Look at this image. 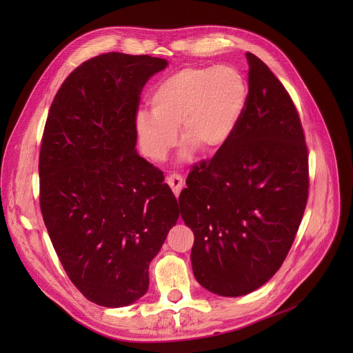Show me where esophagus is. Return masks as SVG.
<instances>
[{"mask_svg": "<svg viewBox=\"0 0 353 353\" xmlns=\"http://www.w3.org/2000/svg\"><path fill=\"white\" fill-rule=\"evenodd\" d=\"M165 181H167V184H169V186L172 188L173 193H174L176 196H179L180 190L183 189V184H184V180H183V177H181L180 174H176V173H173V174H170V176H167Z\"/></svg>", "mask_w": 353, "mask_h": 353, "instance_id": "1", "label": "esophagus"}]
</instances>
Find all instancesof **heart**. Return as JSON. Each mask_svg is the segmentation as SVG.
<instances>
[{"label":"heart","instance_id":"heart-1","mask_svg":"<svg viewBox=\"0 0 353 353\" xmlns=\"http://www.w3.org/2000/svg\"><path fill=\"white\" fill-rule=\"evenodd\" d=\"M148 101L152 111L139 110L134 120L143 154L165 160L180 127L181 159H186L197 145L214 152L228 144L245 113L248 83L232 65L184 67L160 81Z\"/></svg>","mask_w":353,"mask_h":353}]
</instances>
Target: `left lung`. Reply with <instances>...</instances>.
Wrapping results in <instances>:
<instances>
[{
    "instance_id": "8db88e82",
    "label": "left lung",
    "mask_w": 353,
    "mask_h": 353,
    "mask_svg": "<svg viewBox=\"0 0 353 353\" xmlns=\"http://www.w3.org/2000/svg\"><path fill=\"white\" fill-rule=\"evenodd\" d=\"M249 94L242 120L214 157L190 172L181 219L194 233L192 268L212 293L237 298L279 270L307 201L303 128L282 83L246 52Z\"/></svg>"
}]
</instances>
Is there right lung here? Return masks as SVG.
<instances>
[{
	"instance_id": "right-lung-1",
	"label": "right lung",
	"mask_w": 353,
	"mask_h": 353,
	"mask_svg": "<svg viewBox=\"0 0 353 353\" xmlns=\"http://www.w3.org/2000/svg\"><path fill=\"white\" fill-rule=\"evenodd\" d=\"M167 64L101 54L70 74L47 117L43 219L70 281L100 306L132 305L147 292L148 266L180 214L163 173L136 150L140 92Z\"/></svg>"
}]
</instances>
